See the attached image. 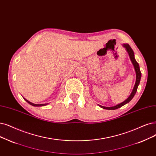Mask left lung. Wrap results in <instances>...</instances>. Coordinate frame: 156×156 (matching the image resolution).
Wrapping results in <instances>:
<instances>
[{"label": "left lung", "mask_w": 156, "mask_h": 156, "mask_svg": "<svg viewBox=\"0 0 156 156\" xmlns=\"http://www.w3.org/2000/svg\"><path fill=\"white\" fill-rule=\"evenodd\" d=\"M123 46L124 47V48L126 49L129 55V57H130V59L131 60V62L134 66V70L135 71H136V83H135V85H134V89L131 94V95L129 96V97L126 100H125L124 102L121 103L116 106H112V107H105V106H101L99 105L100 107L104 108V109H106V110H116L117 109V108H119L120 107H122V106L125 105L126 104L128 103L129 101L133 98V97L134 96L135 94H136V91H137V89H138V87L139 85V83H140V79H141V71H140V66H139V64L136 61V60H135L134 58V52L132 50V48H131V46L129 45L128 44H123Z\"/></svg>", "instance_id": "8db88e82"}]
</instances>
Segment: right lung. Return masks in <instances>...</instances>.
Listing matches in <instances>:
<instances>
[{"mask_svg":"<svg viewBox=\"0 0 156 156\" xmlns=\"http://www.w3.org/2000/svg\"><path fill=\"white\" fill-rule=\"evenodd\" d=\"M25 100L28 103H29L30 105H32V106H45V105H48V104H39V105H36V104H34V103H30V101H27V100L25 99Z\"/></svg>","mask_w":156,"mask_h":156,"instance_id":"obj_1","label":"right lung"}]
</instances>
